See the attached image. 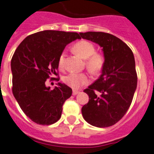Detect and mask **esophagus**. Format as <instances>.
I'll use <instances>...</instances> for the list:
<instances>
[{"label": "esophagus", "instance_id": "obj_1", "mask_svg": "<svg viewBox=\"0 0 154 154\" xmlns=\"http://www.w3.org/2000/svg\"><path fill=\"white\" fill-rule=\"evenodd\" d=\"M80 91H77V90H73V95H77V94H78V93H79Z\"/></svg>", "mask_w": 154, "mask_h": 154}]
</instances>
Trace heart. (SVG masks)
<instances>
[{
    "label": "heart",
    "instance_id": "b5f03b06",
    "mask_svg": "<svg viewBox=\"0 0 154 154\" xmlns=\"http://www.w3.org/2000/svg\"><path fill=\"white\" fill-rule=\"evenodd\" d=\"M73 49L81 57L86 59V66L91 72L97 73L101 70L104 64V58L101 54L95 52V48L92 43L88 41H80L75 44ZM64 61L65 52H62L58 60L59 68H63ZM63 82L72 88L77 89L88 83L89 76L85 73L70 72L63 77Z\"/></svg>",
    "mask_w": 154,
    "mask_h": 154
}]
</instances>
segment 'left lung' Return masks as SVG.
Here are the masks:
<instances>
[{
  "label": "left lung",
  "instance_id": "obj_1",
  "mask_svg": "<svg viewBox=\"0 0 154 154\" xmlns=\"http://www.w3.org/2000/svg\"><path fill=\"white\" fill-rule=\"evenodd\" d=\"M80 35L103 48L105 59L99 79L84 91L89 101L82 107V115L93 126L109 127L124 117L132 102L137 88L134 55L125 42L110 33L86 32Z\"/></svg>",
  "mask_w": 154,
  "mask_h": 154
}]
</instances>
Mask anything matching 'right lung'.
Returning <instances> with one entry per match:
<instances>
[{
    "label": "right lung",
    "instance_id": "right-lung-1",
    "mask_svg": "<svg viewBox=\"0 0 154 154\" xmlns=\"http://www.w3.org/2000/svg\"><path fill=\"white\" fill-rule=\"evenodd\" d=\"M76 39L81 37L74 32L40 31L26 37L12 56L13 95L24 113L38 125H52L59 121L63 103L72 95V89L65 84L59 82L51 89L45 82L58 76L59 55L66 45Z\"/></svg>",
    "mask_w": 154,
    "mask_h": 154
}]
</instances>
